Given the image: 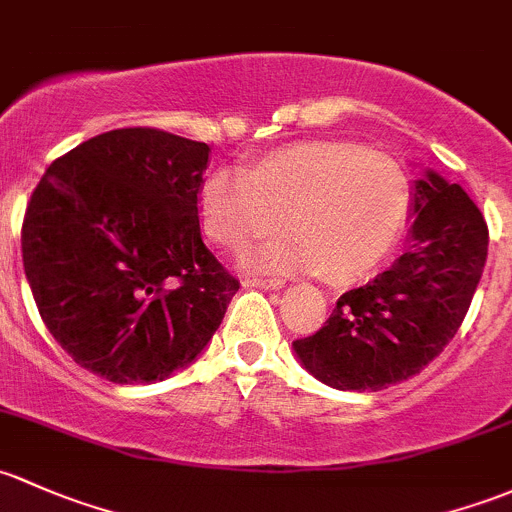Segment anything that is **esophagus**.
I'll list each match as a JSON object with an SVG mask.
<instances>
[{
  "label": "esophagus",
  "mask_w": 512,
  "mask_h": 512,
  "mask_svg": "<svg viewBox=\"0 0 512 512\" xmlns=\"http://www.w3.org/2000/svg\"><path fill=\"white\" fill-rule=\"evenodd\" d=\"M245 287H260V289H279L282 287V279H270V277H245L242 279Z\"/></svg>",
  "instance_id": "1"
}]
</instances>
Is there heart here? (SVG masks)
I'll return each mask as SVG.
<instances>
[{"label":"heart","mask_w":512,"mask_h":512,"mask_svg":"<svg viewBox=\"0 0 512 512\" xmlns=\"http://www.w3.org/2000/svg\"><path fill=\"white\" fill-rule=\"evenodd\" d=\"M203 233L230 252L287 238L250 257L257 270L319 272L348 284L385 260L405 228L410 186L390 154L343 139L279 147L240 174L213 171L196 193Z\"/></svg>","instance_id":"obj_1"}]
</instances>
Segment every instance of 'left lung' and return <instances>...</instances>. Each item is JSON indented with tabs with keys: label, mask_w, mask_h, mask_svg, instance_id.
<instances>
[{
	"label": "left lung",
	"mask_w": 512,
	"mask_h": 512,
	"mask_svg": "<svg viewBox=\"0 0 512 512\" xmlns=\"http://www.w3.org/2000/svg\"><path fill=\"white\" fill-rule=\"evenodd\" d=\"M410 250L341 294L316 333L294 341L311 375L336 390H383L417 375L449 346L481 282L488 225L459 184L417 181Z\"/></svg>",
	"instance_id": "1"
}]
</instances>
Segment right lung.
I'll list each match as a JSON object with an SVG mask.
<instances>
[{"label": "right lung", "instance_id": "obj_1", "mask_svg": "<svg viewBox=\"0 0 512 512\" xmlns=\"http://www.w3.org/2000/svg\"><path fill=\"white\" fill-rule=\"evenodd\" d=\"M208 144L157 127L98 134L31 193L21 255L39 314L80 368L154 383L206 348L240 289L206 247Z\"/></svg>", "mask_w": 512, "mask_h": 512}]
</instances>
